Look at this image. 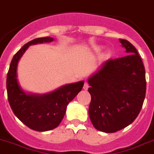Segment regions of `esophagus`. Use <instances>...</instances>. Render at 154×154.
<instances>
[{"instance_id":"1","label":"esophagus","mask_w":154,"mask_h":154,"mask_svg":"<svg viewBox=\"0 0 154 154\" xmlns=\"http://www.w3.org/2000/svg\"><path fill=\"white\" fill-rule=\"evenodd\" d=\"M88 87H89V85H88V84L87 83V82H85V84H84V87L83 88L85 90H88Z\"/></svg>"}]
</instances>
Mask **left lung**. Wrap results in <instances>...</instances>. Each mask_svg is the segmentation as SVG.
Masks as SVG:
<instances>
[{
    "instance_id": "obj_1",
    "label": "left lung",
    "mask_w": 154,
    "mask_h": 154,
    "mask_svg": "<svg viewBox=\"0 0 154 154\" xmlns=\"http://www.w3.org/2000/svg\"><path fill=\"white\" fill-rule=\"evenodd\" d=\"M127 55L104 62L88 78V115L97 130L114 133L129 126L142 109L146 91V70L136 48L119 38Z\"/></svg>"
}]
</instances>
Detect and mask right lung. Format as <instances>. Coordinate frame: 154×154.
Here are the masks:
<instances>
[{
  "mask_svg": "<svg viewBox=\"0 0 154 154\" xmlns=\"http://www.w3.org/2000/svg\"><path fill=\"white\" fill-rule=\"evenodd\" d=\"M51 37L38 38L23 46L13 56L7 74V93L10 107L15 116L32 130L47 131L60 124L69 103L81 92L84 81L69 84L47 94L38 95L25 92L18 83L17 65L29 46L51 42Z\"/></svg>",
  "mask_w": 154,
  "mask_h": 154,
  "instance_id": "add662e5",
  "label": "right lung"
}]
</instances>
